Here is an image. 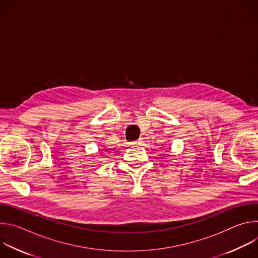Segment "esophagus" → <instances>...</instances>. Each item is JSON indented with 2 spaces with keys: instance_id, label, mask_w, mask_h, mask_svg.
<instances>
[{
  "instance_id": "obj_1",
  "label": "esophagus",
  "mask_w": 258,
  "mask_h": 258,
  "mask_svg": "<svg viewBox=\"0 0 258 258\" xmlns=\"http://www.w3.org/2000/svg\"><path fill=\"white\" fill-rule=\"evenodd\" d=\"M142 143H143V139H139V140L136 141L134 144H139V145H140V144H142Z\"/></svg>"
}]
</instances>
